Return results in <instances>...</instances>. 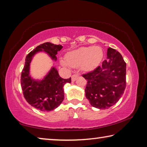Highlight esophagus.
I'll return each instance as SVG.
<instances>
[{
  "mask_svg": "<svg viewBox=\"0 0 147 147\" xmlns=\"http://www.w3.org/2000/svg\"><path fill=\"white\" fill-rule=\"evenodd\" d=\"M79 76V75L78 74H73V76H71V79H72V81L73 82H74L77 79V78H78V77Z\"/></svg>",
  "mask_w": 147,
  "mask_h": 147,
  "instance_id": "obj_1",
  "label": "esophagus"
}]
</instances>
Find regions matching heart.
Masks as SVG:
<instances>
[{"label": "heart", "mask_w": 147, "mask_h": 147, "mask_svg": "<svg viewBox=\"0 0 147 147\" xmlns=\"http://www.w3.org/2000/svg\"><path fill=\"white\" fill-rule=\"evenodd\" d=\"M102 57L103 51L100 47H80L67 53L66 61L61 60V64L65 67L80 66L82 71H91L100 63Z\"/></svg>", "instance_id": "b5f03b06"}]
</instances>
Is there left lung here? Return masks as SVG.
I'll list each match as a JSON object with an SVG mask.
<instances>
[{
  "label": "left lung",
  "instance_id": "left-lung-1",
  "mask_svg": "<svg viewBox=\"0 0 147 147\" xmlns=\"http://www.w3.org/2000/svg\"><path fill=\"white\" fill-rule=\"evenodd\" d=\"M126 64L121 54L111 47L107 59L94 71L82 76L88 80L86 97L94 108L105 109L113 106L126 88Z\"/></svg>",
  "mask_w": 147,
  "mask_h": 147
}]
</instances>
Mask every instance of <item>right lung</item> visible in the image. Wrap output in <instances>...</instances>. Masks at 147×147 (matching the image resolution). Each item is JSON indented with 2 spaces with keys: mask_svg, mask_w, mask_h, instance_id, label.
<instances>
[{
  "mask_svg": "<svg viewBox=\"0 0 147 147\" xmlns=\"http://www.w3.org/2000/svg\"><path fill=\"white\" fill-rule=\"evenodd\" d=\"M63 48L60 45L47 42L31 51L25 59L22 71L21 83L24 97L34 108L42 111H50L60 105L64 99L63 86L71 82V78L63 79L59 76L58 70L52 67L44 78L35 80L30 75V63L37 53L43 52L53 60L56 61V54Z\"/></svg>",
  "mask_w": 147,
  "mask_h": 147,
  "instance_id": "1",
  "label": "right lung"
}]
</instances>
